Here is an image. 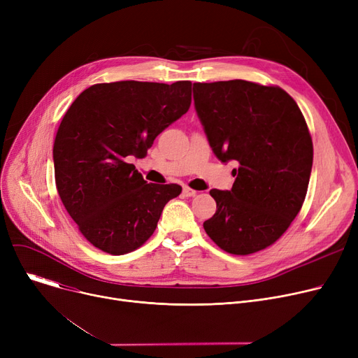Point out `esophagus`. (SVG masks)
Listing matches in <instances>:
<instances>
[{"mask_svg":"<svg viewBox=\"0 0 358 358\" xmlns=\"http://www.w3.org/2000/svg\"><path fill=\"white\" fill-rule=\"evenodd\" d=\"M196 190H193V189H190V187H182V194L185 196V197H193V196H196Z\"/></svg>","mask_w":358,"mask_h":358,"instance_id":"34e87169","label":"esophagus"}]
</instances>
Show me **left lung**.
<instances>
[{"label": "left lung", "mask_w": 358, "mask_h": 358, "mask_svg": "<svg viewBox=\"0 0 358 358\" xmlns=\"http://www.w3.org/2000/svg\"><path fill=\"white\" fill-rule=\"evenodd\" d=\"M193 99L213 154L238 162L232 189L210 190L216 213L203 228L229 254L264 250L306 197L313 145L302 111L285 90L243 80L196 83Z\"/></svg>", "instance_id": "8db88e82"}]
</instances>
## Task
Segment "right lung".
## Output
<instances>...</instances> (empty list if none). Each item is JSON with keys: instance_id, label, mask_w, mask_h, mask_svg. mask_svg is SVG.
I'll return each mask as SVG.
<instances>
[{"instance_id": "right-lung-1", "label": "right lung", "mask_w": 358, "mask_h": 358, "mask_svg": "<svg viewBox=\"0 0 358 358\" xmlns=\"http://www.w3.org/2000/svg\"><path fill=\"white\" fill-rule=\"evenodd\" d=\"M190 104V81H119L91 85L68 108L53 145L56 189L96 248L111 255L135 251L181 193L178 184H148L129 161L143 158Z\"/></svg>"}]
</instances>
